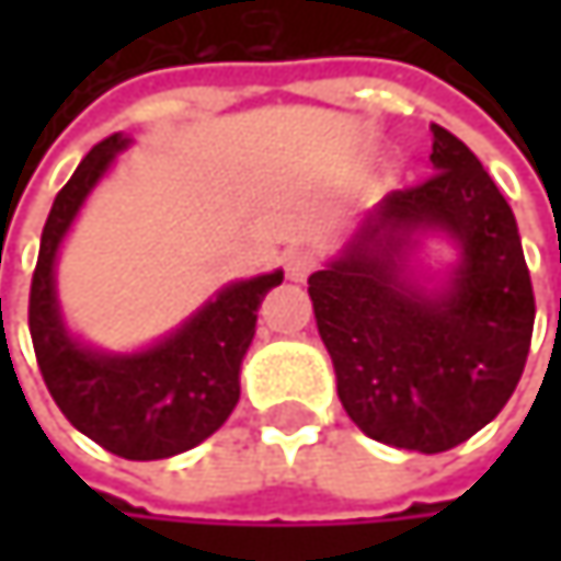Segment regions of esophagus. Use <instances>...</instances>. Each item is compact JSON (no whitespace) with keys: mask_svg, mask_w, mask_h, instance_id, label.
Here are the masks:
<instances>
[{"mask_svg":"<svg viewBox=\"0 0 561 561\" xmlns=\"http://www.w3.org/2000/svg\"><path fill=\"white\" fill-rule=\"evenodd\" d=\"M314 270H318V256L311 250L298 247V250H288L285 253V273H288V279H308Z\"/></svg>","mask_w":561,"mask_h":561,"instance_id":"obj_1","label":"esophagus"}]
</instances>
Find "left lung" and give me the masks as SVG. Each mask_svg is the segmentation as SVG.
Here are the masks:
<instances>
[{"label":"left lung","mask_w":561,"mask_h":561,"mask_svg":"<svg viewBox=\"0 0 561 561\" xmlns=\"http://www.w3.org/2000/svg\"><path fill=\"white\" fill-rule=\"evenodd\" d=\"M432 129V174L392 191L344 260L308 279L318 334L354 425L392 448L448 451L481 432L513 396L536 298L506 197L478 156ZM438 226L466 260L438 299L398 279L409 229Z\"/></svg>","instance_id":"1"}]
</instances>
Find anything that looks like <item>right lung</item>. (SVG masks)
Wrapping results in <instances>:
<instances>
[{"label": "right lung", "instance_id": "add662e5", "mask_svg": "<svg viewBox=\"0 0 561 561\" xmlns=\"http://www.w3.org/2000/svg\"><path fill=\"white\" fill-rule=\"evenodd\" d=\"M123 146L119 136L96 142L57 191L32 276L28 331L45 387L67 422L119 458L159 461L201 445L230 419L240 399V364L256 334V311L282 273L224 288L152 351L106 357L80 347L57 314V243Z\"/></svg>", "mask_w": 561, "mask_h": 561}]
</instances>
